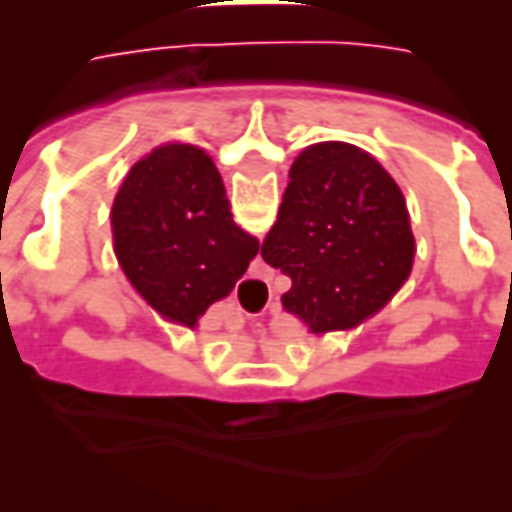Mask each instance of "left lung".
I'll list each match as a JSON object with an SVG mask.
<instances>
[{"instance_id":"left-lung-1","label":"left lung","mask_w":512,"mask_h":512,"mask_svg":"<svg viewBox=\"0 0 512 512\" xmlns=\"http://www.w3.org/2000/svg\"><path fill=\"white\" fill-rule=\"evenodd\" d=\"M417 241L395 178L351 142H315L290 164L260 255L290 277L282 307L310 334L348 332L406 285Z\"/></svg>"}]
</instances>
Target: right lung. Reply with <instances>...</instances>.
Instances as JSON below:
<instances>
[{
    "instance_id": "1",
    "label": "right lung",
    "mask_w": 512,
    "mask_h": 512,
    "mask_svg": "<svg viewBox=\"0 0 512 512\" xmlns=\"http://www.w3.org/2000/svg\"><path fill=\"white\" fill-rule=\"evenodd\" d=\"M112 246L136 293L194 329L230 296L260 241L233 222L222 175L202 147L167 142L128 169L112 202Z\"/></svg>"
}]
</instances>
